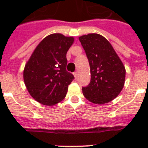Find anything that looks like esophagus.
Instances as JSON below:
<instances>
[{"mask_svg": "<svg viewBox=\"0 0 148 148\" xmlns=\"http://www.w3.org/2000/svg\"><path fill=\"white\" fill-rule=\"evenodd\" d=\"M73 75H74V77H75V79H77V78H78V72H75V73H73Z\"/></svg>", "mask_w": 148, "mask_h": 148, "instance_id": "obj_1", "label": "esophagus"}]
</instances>
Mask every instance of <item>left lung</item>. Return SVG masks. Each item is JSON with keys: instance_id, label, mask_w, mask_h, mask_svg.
<instances>
[{"instance_id": "1", "label": "left lung", "mask_w": 148, "mask_h": 148, "mask_svg": "<svg viewBox=\"0 0 148 148\" xmlns=\"http://www.w3.org/2000/svg\"><path fill=\"white\" fill-rule=\"evenodd\" d=\"M90 66L91 80L82 88L84 97L103 104L116 99L122 90L126 70L113 47L104 36L90 33L78 38Z\"/></svg>"}]
</instances>
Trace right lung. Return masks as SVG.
<instances>
[{
	"label": "right lung",
	"mask_w": 148,
	"mask_h": 148,
	"mask_svg": "<svg viewBox=\"0 0 148 148\" xmlns=\"http://www.w3.org/2000/svg\"><path fill=\"white\" fill-rule=\"evenodd\" d=\"M74 38L54 33L36 47L23 70V81L38 102L53 106L64 99L74 76L66 71V53Z\"/></svg>",
	"instance_id": "right-lung-1"
}]
</instances>
